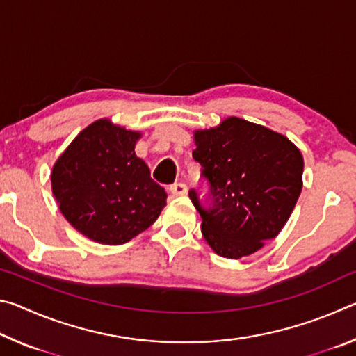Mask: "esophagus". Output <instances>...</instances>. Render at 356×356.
Listing matches in <instances>:
<instances>
[{
  "instance_id": "obj_1",
  "label": "esophagus",
  "mask_w": 356,
  "mask_h": 356,
  "mask_svg": "<svg viewBox=\"0 0 356 356\" xmlns=\"http://www.w3.org/2000/svg\"><path fill=\"white\" fill-rule=\"evenodd\" d=\"M170 191L172 196H184L186 193V185L185 184H174L170 186Z\"/></svg>"
}]
</instances>
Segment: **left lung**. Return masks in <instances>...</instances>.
Instances as JSON below:
<instances>
[{
	"label": "left lung",
	"mask_w": 356,
	"mask_h": 356,
	"mask_svg": "<svg viewBox=\"0 0 356 356\" xmlns=\"http://www.w3.org/2000/svg\"><path fill=\"white\" fill-rule=\"evenodd\" d=\"M193 159L209 193L188 196L200 212L201 231L222 257L240 259L278 236L303 185V156L276 131L240 118L195 134Z\"/></svg>",
	"instance_id": "8db88e82"
}]
</instances>
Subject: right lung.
I'll use <instances>...</instances> for the list:
<instances>
[{
  "instance_id": "right-lung-1",
  "label": "right lung",
  "mask_w": 356,
  "mask_h": 356,
  "mask_svg": "<svg viewBox=\"0 0 356 356\" xmlns=\"http://www.w3.org/2000/svg\"><path fill=\"white\" fill-rule=\"evenodd\" d=\"M141 135L100 119L64 150L51 171L59 210L76 231L104 245H122L154 225L166 191L135 154Z\"/></svg>"
}]
</instances>
